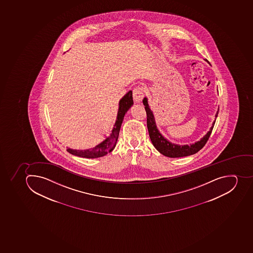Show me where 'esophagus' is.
<instances>
[{
	"mask_svg": "<svg viewBox=\"0 0 253 253\" xmlns=\"http://www.w3.org/2000/svg\"><path fill=\"white\" fill-rule=\"evenodd\" d=\"M132 96H133V100L135 102H140L144 98V96L143 87L138 86L136 88H134L132 91Z\"/></svg>",
	"mask_w": 253,
	"mask_h": 253,
	"instance_id": "1",
	"label": "esophagus"
}]
</instances>
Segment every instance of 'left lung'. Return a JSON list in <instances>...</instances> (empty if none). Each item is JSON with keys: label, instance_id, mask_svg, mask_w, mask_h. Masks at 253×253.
Masks as SVG:
<instances>
[{"label": "left lung", "instance_id": "obj_1", "mask_svg": "<svg viewBox=\"0 0 253 253\" xmlns=\"http://www.w3.org/2000/svg\"><path fill=\"white\" fill-rule=\"evenodd\" d=\"M143 104H144V109L146 111L147 127H148L151 141L153 143V146L157 148V151H159L161 154H163L165 157L175 158V157L190 156V155L195 154L201 150V148L205 146V144L207 143L215 121L213 122L210 131L200 141H197L191 145H177V144H171L169 141H168L159 132L157 126H156V122H155L154 116H153V112L148 107L146 97H144L143 100ZM218 113H219V109L215 114V117H217Z\"/></svg>", "mask_w": 253, "mask_h": 253}]
</instances>
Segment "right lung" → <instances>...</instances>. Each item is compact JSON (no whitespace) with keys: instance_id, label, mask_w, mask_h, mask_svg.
Wrapping results in <instances>:
<instances>
[{"instance_id":"right-lung-1","label":"right lung","mask_w":253,"mask_h":253,"mask_svg":"<svg viewBox=\"0 0 253 253\" xmlns=\"http://www.w3.org/2000/svg\"><path fill=\"white\" fill-rule=\"evenodd\" d=\"M132 105H133L132 92L129 91L127 94L125 95L123 98L120 100L119 110L117 113V121H116L115 126L113 127L112 133L110 134L109 137L106 138L103 142L96 145L94 148L86 149V150H76V149L68 148V152L74 156L84 157V158H97V157H104L107 153H111L114 149L116 144H117L124 117Z\"/></svg>"}]
</instances>
